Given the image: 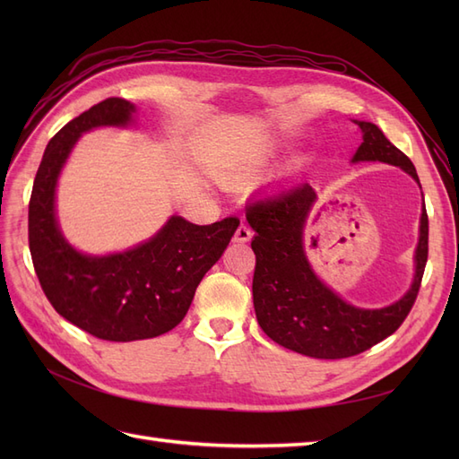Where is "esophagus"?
<instances>
[{
  "mask_svg": "<svg viewBox=\"0 0 459 459\" xmlns=\"http://www.w3.org/2000/svg\"><path fill=\"white\" fill-rule=\"evenodd\" d=\"M251 238H253V231H251V228H248L247 224H241L238 228V231H235V235H233V239L238 241V243H247Z\"/></svg>",
  "mask_w": 459,
  "mask_h": 459,
  "instance_id": "34e87169",
  "label": "esophagus"
}]
</instances>
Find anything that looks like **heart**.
<instances>
[{"label": "heart", "instance_id": "1", "mask_svg": "<svg viewBox=\"0 0 459 459\" xmlns=\"http://www.w3.org/2000/svg\"><path fill=\"white\" fill-rule=\"evenodd\" d=\"M268 157V149L266 147H253V149H247L245 152L233 160L230 174L235 178H245V176H251L258 166H262V162L266 160Z\"/></svg>", "mask_w": 459, "mask_h": 459}]
</instances>
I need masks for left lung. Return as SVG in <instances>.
Wrapping results in <instances>:
<instances>
[{"mask_svg": "<svg viewBox=\"0 0 459 459\" xmlns=\"http://www.w3.org/2000/svg\"><path fill=\"white\" fill-rule=\"evenodd\" d=\"M358 126L364 142L356 151L354 162L379 160L400 166L420 184L413 162L375 124L358 122ZM314 201V189L299 184L247 208V220L255 230L251 243L256 255L255 312L262 331L289 351L319 359L351 358L393 335L408 317L427 264L429 218L423 208L411 289L391 307L364 310L344 302L319 281L304 255L302 231Z\"/></svg>", "mask_w": 459, "mask_h": 459, "instance_id": "left-lung-1", "label": "left lung"}]
</instances>
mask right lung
I'll return each mask as SVG.
<instances>
[{"mask_svg":"<svg viewBox=\"0 0 459 459\" xmlns=\"http://www.w3.org/2000/svg\"><path fill=\"white\" fill-rule=\"evenodd\" d=\"M135 107L120 97L93 105L48 143L29 204V245L41 289L68 322L90 335L128 342L152 339L186 317L195 289L239 226L230 216L195 226L172 216L155 238L122 255L86 256L65 241L55 220V186L82 132L124 126Z\"/></svg>","mask_w":459,"mask_h":459,"instance_id":"right-lung-1","label":"right lung"}]
</instances>
